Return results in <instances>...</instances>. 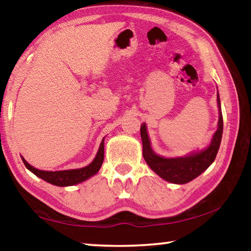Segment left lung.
Here are the masks:
<instances>
[{
	"instance_id": "1",
	"label": "left lung",
	"mask_w": 251,
	"mask_h": 251,
	"mask_svg": "<svg viewBox=\"0 0 251 251\" xmlns=\"http://www.w3.org/2000/svg\"><path fill=\"white\" fill-rule=\"evenodd\" d=\"M217 101L219 107L218 129L216 130L214 137H212L211 144L205 151L195 152V154L189 156L178 157V158H164V157L156 155L151 147L146 125L143 124L141 126L143 156L148 164V166L157 175L169 182H174V184H186V182L195 179V178L201 175L202 172H205L210 166L212 161L215 160L216 156H217L224 128L219 95H217Z\"/></svg>"
}]
</instances>
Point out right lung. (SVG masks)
<instances>
[{"label": "right lung", "mask_w": 251, "mask_h": 251, "mask_svg": "<svg viewBox=\"0 0 251 251\" xmlns=\"http://www.w3.org/2000/svg\"><path fill=\"white\" fill-rule=\"evenodd\" d=\"M22 160L25 165V167H26L28 171H31L34 175L42 178V179L50 182V184L61 186V187L76 185L78 184V182L86 180L87 178L95 175V174L100 171V168L104 160V138L100 143V150L97 151L95 159L93 160L88 166L79 168V169H70V171H61V172H45V171H40V169L34 168L23 158V157H22Z\"/></svg>", "instance_id": "right-lung-1"}]
</instances>
